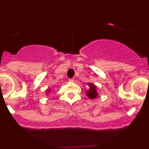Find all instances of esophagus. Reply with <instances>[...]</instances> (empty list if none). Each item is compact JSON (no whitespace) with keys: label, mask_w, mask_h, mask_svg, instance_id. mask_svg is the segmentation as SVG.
<instances>
[{"label":"esophagus","mask_w":149,"mask_h":149,"mask_svg":"<svg viewBox=\"0 0 149 149\" xmlns=\"http://www.w3.org/2000/svg\"><path fill=\"white\" fill-rule=\"evenodd\" d=\"M74 80L73 78L68 79V81H69V82H70V83H73V82H74Z\"/></svg>","instance_id":"obj_1"}]
</instances>
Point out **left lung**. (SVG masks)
I'll use <instances>...</instances> for the list:
<instances>
[{
  "instance_id": "left-lung-1",
  "label": "left lung",
  "mask_w": 149,
  "mask_h": 149,
  "mask_svg": "<svg viewBox=\"0 0 149 149\" xmlns=\"http://www.w3.org/2000/svg\"><path fill=\"white\" fill-rule=\"evenodd\" d=\"M87 86L89 89L86 90V95L89 99H95L98 97V93L97 92V86L92 83H87Z\"/></svg>"
}]
</instances>
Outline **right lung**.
Masks as SVG:
<instances>
[{
  "mask_svg": "<svg viewBox=\"0 0 149 149\" xmlns=\"http://www.w3.org/2000/svg\"><path fill=\"white\" fill-rule=\"evenodd\" d=\"M51 89H48L47 90H46V95L48 94V93H51Z\"/></svg>",
  "mask_w": 149,
  "mask_h": 149,
  "instance_id": "obj_1",
  "label": "right lung"
}]
</instances>
